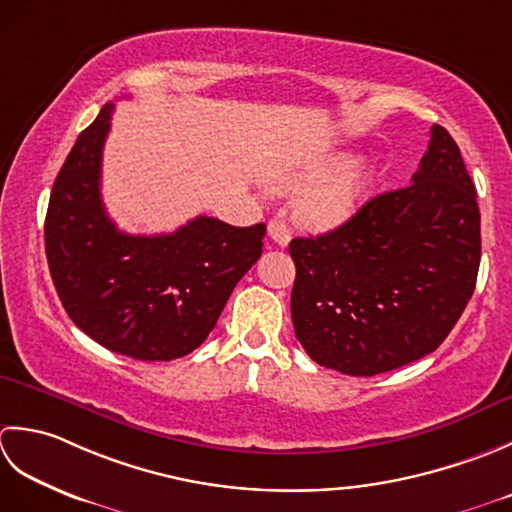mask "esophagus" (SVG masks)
I'll return each mask as SVG.
<instances>
[{"mask_svg":"<svg viewBox=\"0 0 512 512\" xmlns=\"http://www.w3.org/2000/svg\"><path fill=\"white\" fill-rule=\"evenodd\" d=\"M267 229H269V238H271V241H274L276 245H280V247L289 245V241H291V229H289V225H287L285 221H271Z\"/></svg>","mask_w":512,"mask_h":512,"instance_id":"obj_1","label":"esophagus"}]
</instances>
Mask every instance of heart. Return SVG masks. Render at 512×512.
<instances>
[{"label": "heart", "mask_w": 512, "mask_h": 512, "mask_svg": "<svg viewBox=\"0 0 512 512\" xmlns=\"http://www.w3.org/2000/svg\"><path fill=\"white\" fill-rule=\"evenodd\" d=\"M349 163V156H333V159L309 165L305 170L285 174L283 179L276 181V187L278 190H296V187H302L321 179L322 175L336 171V175H326L327 180L309 185L296 201V214L307 227H336L358 210L371 185V176L364 170V165L353 163L347 169L346 165Z\"/></svg>", "instance_id": "b5f03b06"}]
</instances>
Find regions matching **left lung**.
<instances>
[{"label": "left lung", "instance_id": "1", "mask_svg": "<svg viewBox=\"0 0 512 512\" xmlns=\"http://www.w3.org/2000/svg\"><path fill=\"white\" fill-rule=\"evenodd\" d=\"M413 183L347 223L294 238L291 320L320 367L378 375L435 351L475 291L482 236L460 148L433 125Z\"/></svg>", "mask_w": 512, "mask_h": 512}]
</instances>
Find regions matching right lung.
Instances as JSON below:
<instances>
[{
	"label": "right lung",
	"instance_id": "add662e5",
	"mask_svg": "<svg viewBox=\"0 0 512 512\" xmlns=\"http://www.w3.org/2000/svg\"><path fill=\"white\" fill-rule=\"evenodd\" d=\"M112 103L72 145L52 185L44 238L52 283L70 320L121 356L176 360L201 347L263 254V223L196 216L172 234L119 232L101 201V154Z\"/></svg>",
	"mask_w": 512,
	"mask_h": 512
}]
</instances>
